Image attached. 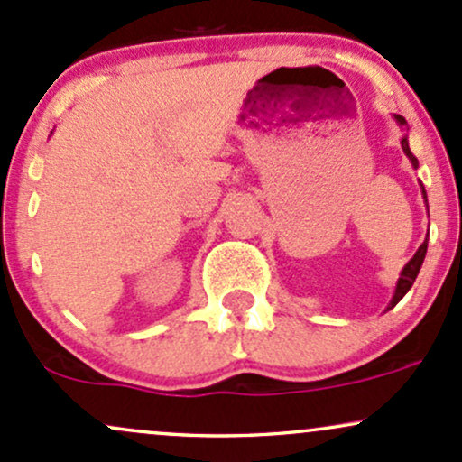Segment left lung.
I'll use <instances>...</instances> for the list:
<instances>
[{
  "mask_svg": "<svg viewBox=\"0 0 462 462\" xmlns=\"http://www.w3.org/2000/svg\"><path fill=\"white\" fill-rule=\"evenodd\" d=\"M393 119L397 121V125H400V128H406V119H404V116H402V115H393ZM400 143H402V150H404V153L408 156V161H411L412 167L417 169L419 162H417V158L412 156L411 147H408V134L402 136ZM421 193H423V199H426L428 195H426V189H423V184H421ZM426 201H428V199H426ZM426 252H428V238L421 243V245H419V249L415 252V256H412L411 261H408V263L404 264V269H402L400 278H397V284H395V293H393V298H391L389 306H386V310L393 309L397 301H400V300L404 298V295L408 293V291H411V286H412V282H415L419 269H421V264H423V258H426Z\"/></svg>",
  "mask_w": 462,
  "mask_h": 462,
  "instance_id": "left-lung-1",
  "label": "left lung"
}]
</instances>
